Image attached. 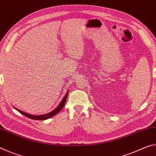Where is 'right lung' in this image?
<instances>
[{"mask_svg":"<svg viewBox=\"0 0 156 156\" xmlns=\"http://www.w3.org/2000/svg\"><path fill=\"white\" fill-rule=\"evenodd\" d=\"M68 94H69V91L67 92V94L65 96V97L63 98L62 100L61 101V102L59 104L58 106L56 109L54 110H53L52 112H51L49 113H47V114H44V115H30V114H28V113H26L25 112H22V111L20 110H18L17 109H16L18 112H19L20 113H22L23 115H25L26 117H27L29 118H30V119H32V120H46V119H48L49 118H51L53 116L56 115L59 112H60V110H61L63 107L65 106V102H66V100H67V98L68 96Z\"/></svg>","mask_w":156,"mask_h":156,"instance_id":"right-lung-1","label":"right lung"}]
</instances>
